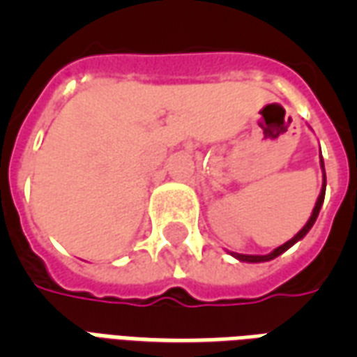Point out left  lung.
Here are the masks:
<instances>
[{"label":"left lung","mask_w":357,"mask_h":357,"mask_svg":"<svg viewBox=\"0 0 357 357\" xmlns=\"http://www.w3.org/2000/svg\"><path fill=\"white\" fill-rule=\"evenodd\" d=\"M319 164H321V170H323V185H321V193H319V197H317V201H315V206L314 210H312V216H310V220L306 222V225L300 229L294 237H292L291 241H287L284 245H281V247H277L275 250H271L269 255H237V252H229V255L233 256V258H237V260H241V262H250V264H258V262H269V260H273V258H277L279 255H283L284 250H289V248L294 245V243H298L300 239H304L306 237V233L312 229V225L315 224V220H317V216H319V210H321L323 206V199H325V187H327V179H325V164H323V158L319 156Z\"/></svg>","instance_id":"8db88e82"}]
</instances>
